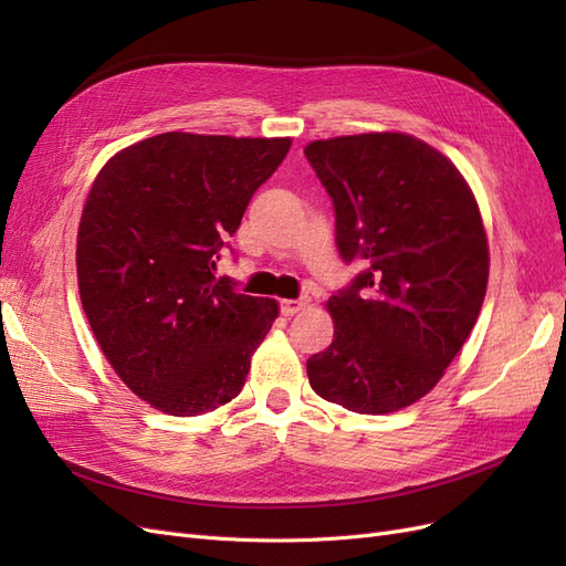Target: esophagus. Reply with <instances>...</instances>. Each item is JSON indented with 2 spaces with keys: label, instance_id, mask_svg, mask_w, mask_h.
<instances>
[{
  "label": "esophagus",
  "instance_id": "34e87169",
  "mask_svg": "<svg viewBox=\"0 0 566 566\" xmlns=\"http://www.w3.org/2000/svg\"><path fill=\"white\" fill-rule=\"evenodd\" d=\"M304 306H310V300L306 297H300V300H283L281 302V314L283 316H295V314H300Z\"/></svg>",
  "mask_w": 566,
  "mask_h": 566
}]
</instances>
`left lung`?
I'll list each match as a JSON object with an SVG mask.
<instances>
[{
    "mask_svg": "<svg viewBox=\"0 0 566 566\" xmlns=\"http://www.w3.org/2000/svg\"><path fill=\"white\" fill-rule=\"evenodd\" d=\"M304 156L333 198L339 256L361 262L328 300L335 335L306 375L325 401L391 413L441 380L482 312L476 200L447 156L408 134L335 136Z\"/></svg>",
    "mask_w": 566,
    "mask_h": 566,
    "instance_id": "8db88e82",
    "label": "left lung"
}]
</instances>
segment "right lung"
Here are the masks:
<instances>
[{
    "label": "right lung",
    "instance_id": "right-lung-1",
    "mask_svg": "<svg viewBox=\"0 0 566 566\" xmlns=\"http://www.w3.org/2000/svg\"><path fill=\"white\" fill-rule=\"evenodd\" d=\"M290 139L167 132L101 169L77 231L84 314L136 397L200 416L241 394L276 300L214 279L221 250Z\"/></svg>",
    "mask_w": 566,
    "mask_h": 566
}]
</instances>
